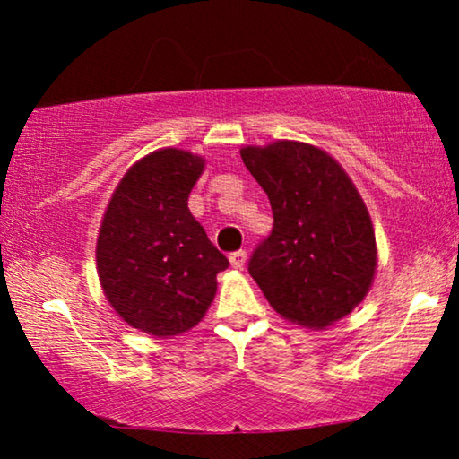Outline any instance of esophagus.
<instances>
[{
    "label": "esophagus",
    "mask_w": 459,
    "mask_h": 459,
    "mask_svg": "<svg viewBox=\"0 0 459 459\" xmlns=\"http://www.w3.org/2000/svg\"><path fill=\"white\" fill-rule=\"evenodd\" d=\"M247 259H248L247 250H238V253L230 255V263L234 269H242L244 265H247Z\"/></svg>",
    "instance_id": "esophagus-1"
}]
</instances>
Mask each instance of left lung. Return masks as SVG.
<instances>
[{
  "instance_id": "obj_1",
  "label": "left lung",
  "mask_w": 459,
  "mask_h": 459,
  "mask_svg": "<svg viewBox=\"0 0 459 459\" xmlns=\"http://www.w3.org/2000/svg\"><path fill=\"white\" fill-rule=\"evenodd\" d=\"M240 156L273 211L250 275L288 322L313 330L336 324L366 299L378 265L372 217L355 184L325 150L305 142L244 146Z\"/></svg>"
}]
</instances>
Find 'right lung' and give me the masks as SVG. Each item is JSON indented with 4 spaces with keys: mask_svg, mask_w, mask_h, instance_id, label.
Wrapping results in <instances>:
<instances>
[{
    "mask_svg": "<svg viewBox=\"0 0 459 459\" xmlns=\"http://www.w3.org/2000/svg\"><path fill=\"white\" fill-rule=\"evenodd\" d=\"M204 165L181 148L146 154L118 181L100 225L104 297L125 324L150 336L192 330L215 299L217 273L230 265L187 209Z\"/></svg>",
    "mask_w": 459,
    "mask_h": 459,
    "instance_id": "obj_1",
    "label": "right lung"
}]
</instances>
